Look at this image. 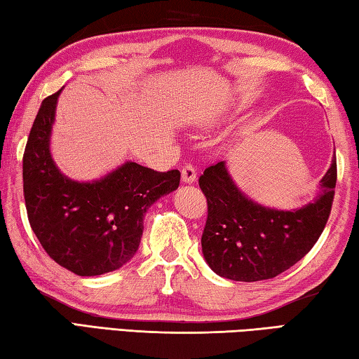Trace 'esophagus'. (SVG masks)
I'll return each mask as SVG.
<instances>
[{
  "mask_svg": "<svg viewBox=\"0 0 359 359\" xmlns=\"http://www.w3.org/2000/svg\"><path fill=\"white\" fill-rule=\"evenodd\" d=\"M181 175H183V181L184 183H194L197 178V168L192 165V163H187V165L183 167V170H181Z\"/></svg>",
  "mask_w": 359,
  "mask_h": 359,
  "instance_id": "1",
  "label": "esophagus"
}]
</instances>
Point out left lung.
Masks as SVG:
<instances>
[{
    "mask_svg": "<svg viewBox=\"0 0 359 359\" xmlns=\"http://www.w3.org/2000/svg\"><path fill=\"white\" fill-rule=\"evenodd\" d=\"M336 159L322 180L316 202L294 211L269 210L238 189L221 161L198 178L208 202L202 235L206 263L231 280L257 282L287 271L313 248L331 215Z\"/></svg>",
    "mask_w": 359,
    "mask_h": 359,
    "instance_id": "obj_1",
    "label": "left lung"
}]
</instances>
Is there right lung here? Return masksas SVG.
Returning <instances> with one entry per match:
<instances>
[{
  "label": "right lung",
  "instance_id": "add662e5",
  "mask_svg": "<svg viewBox=\"0 0 359 359\" xmlns=\"http://www.w3.org/2000/svg\"><path fill=\"white\" fill-rule=\"evenodd\" d=\"M60 91L43 99L23 153V196L31 229L60 266L77 276L115 271L135 255L144 212L178 189V170L126 162L91 183L69 180L50 156Z\"/></svg>",
  "mask_w": 359,
  "mask_h": 359
}]
</instances>
